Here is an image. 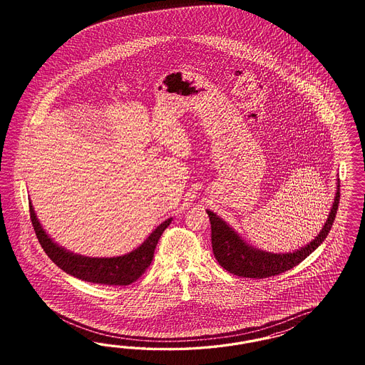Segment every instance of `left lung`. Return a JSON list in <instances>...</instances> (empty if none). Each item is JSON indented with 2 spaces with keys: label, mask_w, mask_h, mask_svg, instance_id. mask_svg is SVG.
<instances>
[{
  "label": "left lung",
  "mask_w": 365,
  "mask_h": 365,
  "mask_svg": "<svg viewBox=\"0 0 365 365\" xmlns=\"http://www.w3.org/2000/svg\"><path fill=\"white\" fill-rule=\"evenodd\" d=\"M340 200V180L337 179V190L331 205L328 220L320 232L312 242L299 247L292 253H270L257 249L243 241L242 237L230 225L220 218L215 212L207 211L211 223V245L215 259L229 273L247 278H266L284 273L299 265L312 255L329 234Z\"/></svg>",
  "instance_id": "8db88e82"
}]
</instances>
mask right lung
<instances>
[{
    "instance_id": "add662e5",
    "label": "right lung",
    "mask_w": 365,
    "mask_h": 365,
    "mask_svg": "<svg viewBox=\"0 0 365 365\" xmlns=\"http://www.w3.org/2000/svg\"><path fill=\"white\" fill-rule=\"evenodd\" d=\"M29 211L38 242L41 243L45 253L56 265L61 270H64L66 274L76 277L78 279L115 287L130 285L143 274L154 258L155 247L160 235L173 221V218H168L167 221L160 223L154 232L148 235V238L133 252L119 257L99 258L75 255L66 250V247L60 246L58 243H56L43 229V225L40 223L34 212L32 202H29Z\"/></svg>"
}]
</instances>
